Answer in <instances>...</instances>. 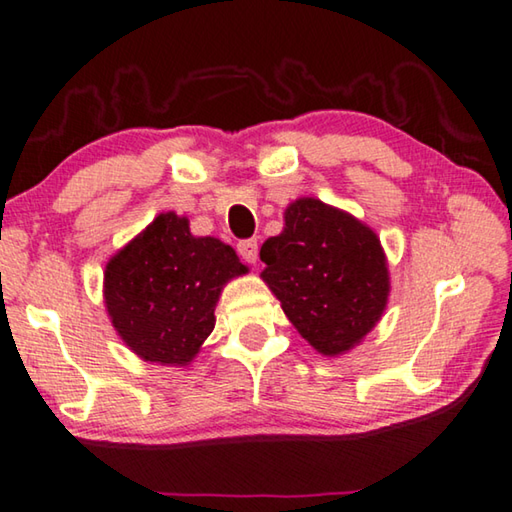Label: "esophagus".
<instances>
[{
  "mask_svg": "<svg viewBox=\"0 0 512 512\" xmlns=\"http://www.w3.org/2000/svg\"><path fill=\"white\" fill-rule=\"evenodd\" d=\"M238 254H240L242 261L256 263V258H258V242H256V238L240 240L238 242Z\"/></svg>",
  "mask_w": 512,
  "mask_h": 512,
  "instance_id": "34e87169",
  "label": "esophagus"
}]
</instances>
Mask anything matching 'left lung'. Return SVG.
Returning a JSON list of instances; mask_svg holds the SVG:
<instances>
[{"label": "left lung", "instance_id": "1", "mask_svg": "<svg viewBox=\"0 0 512 512\" xmlns=\"http://www.w3.org/2000/svg\"><path fill=\"white\" fill-rule=\"evenodd\" d=\"M283 222L279 236L261 247V279L317 354H347L388 306L381 240L358 217L315 197L292 201Z\"/></svg>", "mask_w": 512, "mask_h": 512}]
</instances>
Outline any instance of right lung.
I'll use <instances>...</instances> for the list:
<instances>
[{
  "mask_svg": "<svg viewBox=\"0 0 512 512\" xmlns=\"http://www.w3.org/2000/svg\"><path fill=\"white\" fill-rule=\"evenodd\" d=\"M247 272L231 245L192 236L188 217L167 211L106 263V313L145 363L186 367L215 329L224 286Z\"/></svg>",
  "mask_w": 512,
  "mask_h": 512,
  "instance_id": "obj_1",
  "label": "right lung"
}]
</instances>
